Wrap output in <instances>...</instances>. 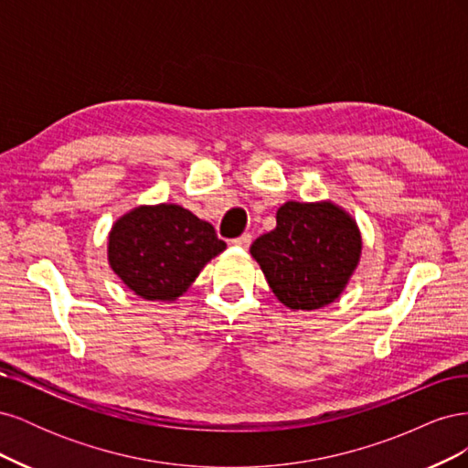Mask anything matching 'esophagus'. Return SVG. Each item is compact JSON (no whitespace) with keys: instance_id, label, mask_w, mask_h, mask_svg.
I'll use <instances>...</instances> for the list:
<instances>
[{"instance_id":"esophagus-1","label":"esophagus","mask_w":468,"mask_h":468,"mask_svg":"<svg viewBox=\"0 0 468 468\" xmlns=\"http://www.w3.org/2000/svg\"><path fill=\"white\" fill-rule=\"evenodd\" d=\"M232 244L238 246V248H248L251 244V234L244 232L242 236H238L236 239H232Z\"/></svg>"}]
</instances>
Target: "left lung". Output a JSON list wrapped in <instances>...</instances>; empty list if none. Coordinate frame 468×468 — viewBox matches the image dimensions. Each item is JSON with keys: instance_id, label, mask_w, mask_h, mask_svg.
<instances>
[{"instance_id": "1", "label": "left lung", "mask_w": 468, "mask_h": 468, "mask_svg": "<svg viewBox=\"0 0 468 468\" xmlns=\"http://www.w3.org/2000/svg\"><path fill=\"white\" fill-rule=\"evenodd\" d=\"M357 222L332 201H289L277 210L275 230L250 253L277 299L291 310H316L344 292L361 258Z\"/></svg>"}]
</instances>
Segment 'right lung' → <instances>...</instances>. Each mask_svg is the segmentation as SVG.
Wrapping results in <instances>:
<instances>
[{"instance_id": "obj_1", "label": "right lung", "mask_w": 468, "mask_h": 468, "mask_svg": "<svg viewBox=\"0 0 468 468\" xmlns=\"http://www.w3.org/2000/svg\"><path fill=\"white\" fill-rule=\"evenodd\" d=\"M224 250L212 224L179 205L162 203L136 207L112 224L107 258L140 299L169 303Z\"/></svg>"}]
</instances>
